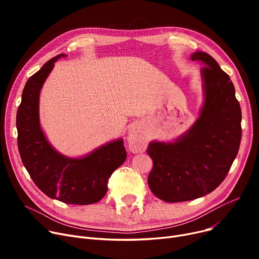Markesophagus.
I'll return each mask as SVG.
<instances>
[{
    "mask_svg": "<svg viewBox=\"0 0 259 259\" xmlns=\"http://www.w3.org/2000/svg\"><path fill=\"white\" fill-rule=\"evenodd\" d=\"M128 145L131 152L141 153L147 148V140L138 127H131L128 131Z\"/></svg>",
    "mask_w": 259,
    "mask_h": 259,
    "instance_id": "obj_1",
    "label": "esophagus"
}]
</instances>
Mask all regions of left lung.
<instances>
[{
  "mask_svg": "<svg viewBox=\"0 0 259 259\" xmlns=\"http://www.w3.org/2000/svg\"><path fill=\"white\" fill-rule=\"evenodd\" d=\"M190 59L203 66V102L198 117L179 138L152 141L147 149L153 160L149 188L167 202L211 193L227 176L241 140V110L230 76L207 52L195 51Z\"/></svg>",
  "mask_w": 259,
  "mask_h": 259,
  "instance_id": "1",
  "label": "left lung"
}]
</instances>
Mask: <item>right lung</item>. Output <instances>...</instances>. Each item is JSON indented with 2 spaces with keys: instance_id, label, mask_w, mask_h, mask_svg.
Wrapping results in <instances>:
<instances>
[{
  "instance_id": "1",
  "label": "right lung",
  "mask_w": 259,
  "mask_h": 259,
  "mask_svg": "<svg viewBox=\"0 0 259 259\" xmlns=\"http://www.w3.org/2000/svg\"><path fill=\"white\" fill-rule=\"evenodd\" d=\"M64 53L43 65L24 87L17 113L18 146L23 164L36 187L47 196L71 205L101 200L107 183L127 157L122 139L106 143L86 155L60 153L47 140L39 122V93L54 63Z\"/></svg>"
}]
</instances>
